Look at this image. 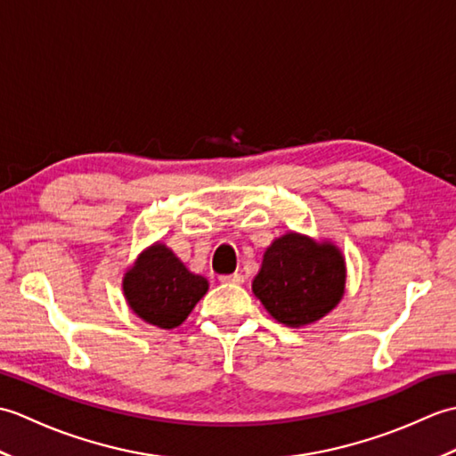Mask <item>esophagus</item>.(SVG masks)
<instances>
[{"label":"esophagus","instance_id":"esophagus-1","mask_svg":"<svg viewBox=\"0 0 456 456\" xmlns=\"http://www.w3.org/2000/svg\"><path fill=\"white\" fill-rule=\"evenodd\" d=\"M219 280H221V282H225V284H243V282H245V276H243V274H239V273H235V274L219 276Z\"/></svg>","mask_w":456,"mask_h":456}]
</instances>
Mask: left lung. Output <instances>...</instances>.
<instances>
[{"mask_svg": "<svg viewBox=\"0 0 456 456\" xmlns=\"http://www.w3.org/2000/svg\"><path fill=\"white\" fill-rule=\"evenodd\" d=\"M346 263L333 240L288 231L265 250L253 292L266 312L286 327H305L341 302Z\"/></svg>", "mask_w": 456, "mask_h": 456, "instance_id": "8db88e82", "label": "left lung"}]
</instances>
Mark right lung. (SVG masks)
Segmentation results:
<instances>
[{
	"label": "right lung",
	"instance_id": "obj_1",
	"mask_svg": "<svg viewBox=\"0 0 456 456\" xmlns=\"http://www.w3.org/2000/svg\"><path fill=\"white\" fill-rule=\"evenodd\" d=\"M208 289V278L193 274L160 240L144 248L123 274V296L133 314L160 329L186 322Z\"/></svg>",
	"mask_w": 456,
	"mask_h": 456
}]
</instances>
